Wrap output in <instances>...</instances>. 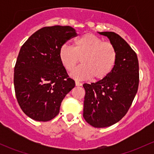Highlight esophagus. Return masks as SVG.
I'll use <instances>...</instances> for the list:
<instances>
[{
    "mask_svg": "<svg viewBox=\"0 0 154 154\" xmlns=\"http://www.w3.org/2000/svg\"><path fill=\"white\" fill-rule=\"evenodd\" d=\"M75 84L77 86H82V83H80V82H78V81H75Z\"/></svg>",
    "mask_w": 154,
    "mask_h": 154,
    "instance_id": "1",
    "label": "esophagus"
}]
</instances>
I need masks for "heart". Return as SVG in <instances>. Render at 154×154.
I'll return each instance as SVG.
<instances>
[{
    "mask_svg": "<svg viewBox=\"0 0 154 154\" xmlns=\"http://www.w3.org/2000/svg\"><path fill=\"white\" fill-rule=\"evenodd\" d=\"M117 57L118 52L114 45L103 42L91 33L77 38L73 48L63 45L60 49V61L67 71H72L80 60L81 66L71 73V76L77 80H103L114 68Z\"/></svg>",
    "mask_w": 154,
    "mask_h": 154,
    "instance_id": "b5f03b06",
    "label": "heart"
}]
</instances>
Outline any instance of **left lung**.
<instances>
[{
	"label": "left lung",
	"mask_w": 154,
	"mask_h": 154,
	"mask_svg": "<svg viewBox=\"0 0 154 154\" xmlns=\"http://www.w3.org/2000/svg\"><path fill=\"white\" fill-rule=\"evenodd\" d=\"M99 33L108 37L115 45L117 61L106 78L83 84V118L92 127L103 128L117 123L128 112L139 88V68L136 52L119 34Z\"/></svg>",
	"instance_id": "8db88e82"
}]
</instances>
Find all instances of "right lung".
<instances>
[{
	"mask_svg": "<svg viewBox=\"0 0 154 154\" xmlns=\"http://www.w3.org/2000/svg\"><path fill=\"white\" fill-rule=\"evenodd\" d=\"M77 35L70 26L39 29L20 49L15 68L17 101L30 119L48 122L60 112L66 94L75 86L60 59V49Z\"/></svg>",
	"mask_w": 154,
	"mask_h": 154,
	"instance_id": "add662e5",
	"label": "right lung"
}]
</instances>
